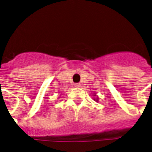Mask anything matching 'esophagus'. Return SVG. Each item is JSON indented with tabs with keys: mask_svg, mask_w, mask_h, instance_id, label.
Here are the masks:
<instances>
[{
	"mask_svg": "<svg viewBox=\"0 0 152 152\" xmlns=\"http://www.w3.org/2000/svg\"><path fill=\"white\" fill-rule=\"evenodd\" d=\"M75 87H80V83H76V84H75Z\"/></svg>",
	"mask_w": 152,
	"mask_h": 152,
	"instance_id": "34e87169",
	"label": "esophagus"
}]
</instances>
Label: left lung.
<instances>
[{
    "instance_id": "left-lung-1",
    "label": "left lung",
    "mask_w": 152,
    "mask_h": 152,
    "mask_svg": "<svg viewBox=\"0 0 152 152\" xmlns=\"http://www.w3.org/2000/svg\"><path fill=\"white\" fill-rule=\"evenodd\" d=\"M94 96L95 97H93L94 101L96 102H98V101H99V98H98V96H97V94L94 93Z\"/></svg>"
}]
</instances>
